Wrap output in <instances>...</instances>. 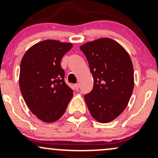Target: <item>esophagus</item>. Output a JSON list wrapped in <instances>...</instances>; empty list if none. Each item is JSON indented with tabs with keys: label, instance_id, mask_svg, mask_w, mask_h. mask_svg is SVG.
I'll return each mask as SVG.
<instances>
[{
	"label": "esophagus",
	"instance_id": "obj_1",
	"mask_svg": "<svg viewBox=\"0 0 158 158\" xmlns=\"http://www.w3.org/2000/svg\"><path fill=\"white\" fill-rule=\"evenodd\" d=\"M74 88H75L76 90H78L79 88V84H75L74 85Z\"/></svg>",
	"mask_w": 158,
	"mask_h": 158
}]
</instances>
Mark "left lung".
<instances>
[{"instance_id": "obj_1", "label": "left lung", "mask_w": 158, "mask_h": 158, "mask_svg": "<svg viewBox=\"0 0 158 158\" xmlns=\"http://www.w3.org/2000/svg\"><path fill=\"white\" fill-rule=\"evenodd\" d=\"M80 50L94 78L93 89L85 95L90 114L102 123L117 118L126 109L134 89V68L129 55L118 42L103 38L87 42Z\"/></svg>"}]
</instances>
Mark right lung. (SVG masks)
<instances>
[{
	"instance_id": "obj_1",
	"label": "right lung",
	"mask_w": 158,
	"mask_h": 158,
	"mask_svg": "<svg viewBox=\"0 0 158 158\" xmlns=\"http://www.w3.org/2000/svg\"><path fill=\"white\" fill-rule=\"evenodd\" d=\"M72 47V43L44 40L29 48L21 59V94L30 111L43 122L60 119L73 97L61 67L63 56Z\"/></svg>"
}]
</instances>
